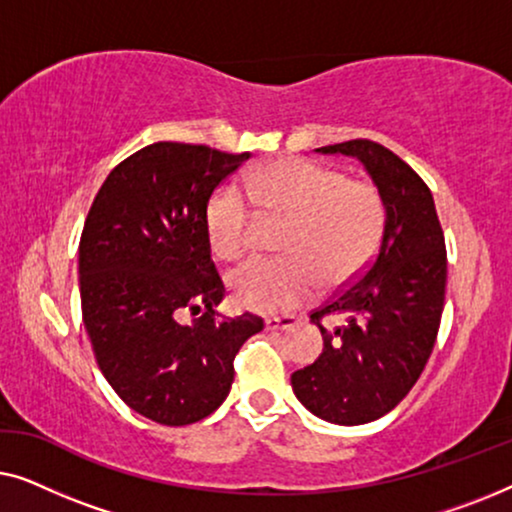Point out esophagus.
<instances>
[{"mask_svg":"<svg viewBox=\"0 0 512 512\" xmlns=\"http://www.w3.org/2000/svg\"><path fill=\"white\" fill-rule=\"evenodd\" d=\"M296 326H298V317H293V314H282V317L265 319V328H268V331H291V328Z\"/></svg>","mask_w":512,"mask_h":512,"instance_id":"34e87169","label":"esophagus"}]
</instances>
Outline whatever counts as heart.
I'll list each match as a JSON object with an SVG mask.
<instances>
[{
    "mask_svg": "<svg viewBox=\"0 0 512 512\" xmlns=\"http://www.w3.org/2000/svg\"><path fill=\"white\" fill-rule=\"evenodd\" d=\"M249 193L268 214L289 219L282 237L286 258H251L228 277L233 300L251 312H284L317 289L347 284L380 247L384 205L370 181L347 179L335 167L305 158L265 165L249 179ZM209 247L233 261L249 249V195L237 184H223L205 209Z\"/></svg>",
    "mask_w": 512,
    "mask_h": 512,
    "instance_id": "1",
    "label": "heart"
}]
</instances>
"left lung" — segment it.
Segmentation results:
<instances>
[{
  "instance_id": "1",
  "label": "left lung",
  "mask_w": 512,
  "mask_h": 512,
  "mask_svg": "<svg viewBox=\"0 0 512 512\" xmlns=\"http://www.w3.org/2000/svg\"><path fill=\"white\" fill-rule=\"evenodd\" d=\"M317 151L359 160L382 198L384 230L359 279L312 312L324 352L291 387L312 415L356 426L394 410L429 361L445 303V237L429 186L396 153L370 139ZM326 316L339 319L335 332L320 326Z\"/></svg>"
}]
</instances>
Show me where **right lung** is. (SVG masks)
Listing matches in <instances>:
<instances>
[{"label":"right lung","mask_w":512,"mask_h":512,"mask_svg":"<svg viewBox=\"0 0 512 512\" xmlns=\"http://www.w3.org/2000/svg\"><path fill=\"white\" fill-rule=\"evenodd\" d=\"M249 153L156 142L109 172L79 244L81 312L97 366L125 405L186 426L226 401L233 359L263 319H219L223 282L205 209ZM196 319L186 325L183 317Z\"/></svg>","instance_id":"right-lung-1"}]
</instances>
